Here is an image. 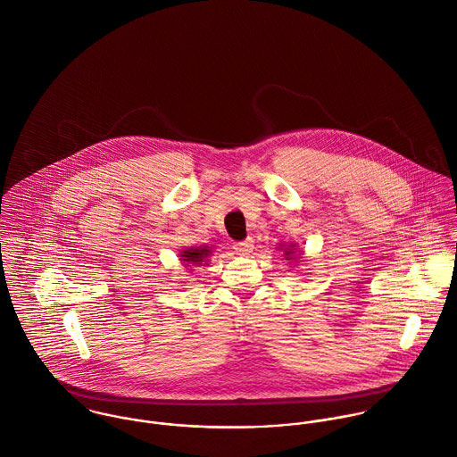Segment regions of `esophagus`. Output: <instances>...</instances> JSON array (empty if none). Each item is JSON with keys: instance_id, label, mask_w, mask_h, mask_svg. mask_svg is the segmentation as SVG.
I'll list each match as a JSON object with an SVG mask.
<instances>
[{"instance_id": "obj_1", "label": "esophagus", "mask_w": 457, "mask_h": 457, "mask_svg": "<svg viewBox=\"0 0 457 457\" xmlns=\"http://www.w3.org/2000/svg\"><path fill=\"white\" fill-rule=\"evenodd\" d=\"M234 250H236V253H239V255H250V253L253 252V239L248 237L246 241L236 243V245H234Z\"/></svg>"}]
</instances>
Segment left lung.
<instances>
[{
	"instance_id": "left-lung-1",
	"label": "left lung",
	"mask_w": 457,
	"mask_h": 457,
	"mask_svg": "<svg viewBox=\"0 0 457 457\" xmlns=\"http://www.w3.org/2000/svg\"><path fill=\"white\" fill-rule=\"evenodd\" d=\"M278 250H279V252H283L285 261H288L290 263H292V262L299 261V259H301V255H303L295 243H290V245H287V243H279ZM297 265H299V263H297Z\"/></svg>"
}]
</instances>
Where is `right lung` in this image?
<instances>
[{
	"label": "right lung",
	"mask_w": 457,
	"mask_h": 457,
	"mask_svg": "<svg viewBox=\"0 0 457 457\" xmlns=\"http://www.w3.org/2000/svg\"><path fill=\"white\" fill-rule=\"evenodd\" d=\"M212 255V248L207 245L200 246H192V248H183L179 252V261L187 265H207L209 259Z\"/></svg>",
	"instance_id": "add662e5"
}]
</instances>
